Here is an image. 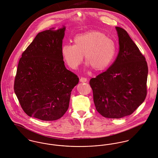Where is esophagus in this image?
Returning a JSON list of instances; mask_svg holds the SVG:
<instances>
[{
  "label": "esophagus",
  "mask_w": 158,
  "mask_h": 158,
  "mask_svg": "<svg viewBox=\"0 0 158 158\" xmlns=\"http://www.w3.org/2000/svg\"><path fill=\"white\" fill-rule=\"evenodd\" d=\"M80 82H87V78H85V77H81V79H80Z\"/></svg>",
  "instance_id": "esophagus-1"
}]
</instances>
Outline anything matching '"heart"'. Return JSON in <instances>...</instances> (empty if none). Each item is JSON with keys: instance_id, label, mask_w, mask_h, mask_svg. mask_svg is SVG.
Instances as JSON below:
<instances>
[{"instance_id": "obj_1", "label": "heart", "mask_w": 158, "mask_h": 158, "mask_svg": "<svg viewBox=\"0 0 158 158\" xmlns=\"http://www.w3.org/2000/svg\"><path fill=\"white\" fill-rule=\"evenodd\" d=\"M73 42V45L65 44L61 50L65 61L73 70L81 65L84 54L85 62L95 71L108 69L116 56L114 40L99 31L77 35Z\"/></svg>"}]
</instances>
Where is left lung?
<instances>
[{
    "label": "left lung",
    "instance_id": "1",
    "mask_svg": "<svg viewBox=\"0 0 158 158\" xmlns=\"http://www.w3.org/2000/svg\"><path fill=\"white\" fill-rule=\"evenodd\" d=\"M118 55L109 69L89 81L96 110L104 117L119 119L131 114L147 93L148 66L138 47L122 28L116 27Z\"/></svg>",
    "mask_w": 158,
    "mask_h": 158
}]
</instances>
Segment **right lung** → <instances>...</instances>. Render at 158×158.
I'll list each match as a JSON object with an SVG mask.
<instances>
[{"instance_id":"1","label":"right lung","mask_w":158,"mask_h":158,"mask_svg":"<svg viewBox=\"0 0 158 158\" xmlns=\"http://www.w3.org/2000/svg\"><path fill=\"white\" fill-rule=\"evenodd\" d=\"M39 33L23 52L14 90L23 111L42 121L60 119L67 111L79 77L67 70L62 55L65 27Z\"/></svg>"}]
</instances>
